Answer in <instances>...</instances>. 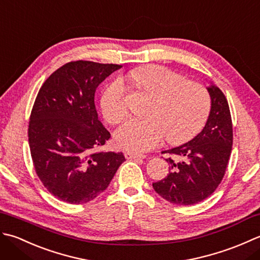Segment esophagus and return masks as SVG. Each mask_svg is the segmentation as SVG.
I'll return each mask as SVG.
<instances>
[{
    "label": "esophagus",
    "instance_id": "obj_1",
    "mask_svg": "<svg viewBox=\"0 0 260 260\" xmlns=\"http://www.w3.org/2000/svg\"><path fill=\"white\" fill-rule=\"evenodd\" d=\"M124 156L126 159H138V158H145L146 156L144 153H139V152H136V151H126L124 153Z\"/></svg>",
    "mask_w": 260,
    "mask_h": 260
}]
</instances>
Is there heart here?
I'll return each mask as SVG.
<instances>
[{
  "mask_svg": "<svg viewBox=\"0 0 260 260\" xmlns=\"http://www.w3.org/2000/svg\"><path fill=\"white\" fill-rule=\"evenodd\" d=\"M130 81L153 98L149 118L131 119L116 130L120 148L148 151L167 137L172 145L192 140L202 130L211 110V96L202 84L186 82L181 74L162 66H145L129 74ZM101 111L109 123L118 124L128 115V87L122 78L111 82L101 96Z\"/></svg>",
  "mask_w": 260,
  "mask_h": 260,
  "instance_id": "1",
  "label": "heart"
}]
</instances>
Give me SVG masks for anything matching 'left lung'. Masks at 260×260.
I'll return each mask as SVG.
<instances>
[{
  "label": "left lung",
  "mask_w": 260,
  "mask_h": 260,
  "mask_svg": "<svg viewBox=\"0 0 260 260\" xmlns=\"http://www.w3.org/2000/svg\"><path fill=\"white\" fill-rule=\"evenodd\" d=\"M211 111L203 130L179 147L162 151L172 157L169 173L153 189L168 202L192 205L209 198L219 186L230 159L234 132L228 101L221 89L208 87Z\"/></svg>",
  "instance_id": "1"
}]
</instances>
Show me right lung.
Returning <instances> with one entry per match:
<instances>
[{"instance_id": "right-lung-1", "label": "right lung", "mask_w": 260, "mask_h": 260, "mask_svg": "<svg viewBox=\"0 0 260 260\" xmlns=\"http://www.w3.org/2000/svg\"><path fill=\"white\" fill-rule=\"evenodd\" d=\"M122 66L67 62L42 84L31 110L28 137L35 171L58 200L83 204L107 189L125 158L98 149L110 132L98 118L96 87Z\"/></svg>"}]
</instances>
